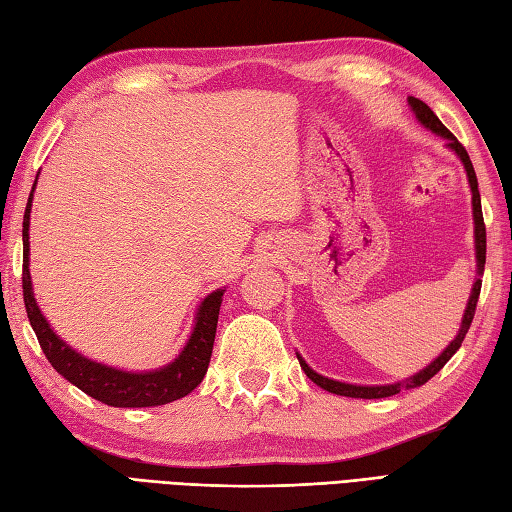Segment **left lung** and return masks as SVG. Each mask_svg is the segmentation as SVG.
Masks as SVG:
<instances>
[{
    "mask_svg": "<svg viewBox=\"0 0 512 512\" xmlns=\"http://www.w3.org/2000/svg\"><path fill=\"white\" fill-rule=\"evenodd\" d=\"M408 104L413 108V113L417 115L419 122H422L428 130H433L435 135L444 137L446 139V146L450 150H455L457 157L462 159V164L466 168V175H468V184H470V193H473V219H475V257H477V275L484 273V264H486V226H484V215H482V197H479V188H477V175H475V168L473 162H470V157L466 153V148L457 142V137L450 133V130L439 122V117L430 110L422 99L417 97H408ZM479 290H482V279H475L473 284V293H470L468 299V306L464 310V319H462V326L457 330V337L450 342L444 353L439 355L435 362H430L424 370H419L413 377H408L406 382H397V384H386V386H357V384H346V382H335V379H328L324 375L315 373L313 368H310L302 357L297 355L299 359V366H302L304 373L308 375L310 382H315L319 388L328 390V393L333 395H344V397H359V399H382V397H390V395H397L399 390L404 388H415V386H424L430 377H435L439 370L446 366V362L450 357H453L459 346H462L464 337L468 333L470 324H473V317H475V308H477V299H479Z\"/></svg>",
    "mask_w": 512,
    "mask_h": 512,
    "instance_id": "obj_1",
    "label": "left lung"
}]
</instances>
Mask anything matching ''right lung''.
I'll use <instances>...</instances> for the list:
<instances>
[{"mask_svg": "<svg viewBox=\"0 0 512 512\" xmlns=\"http://www.w3.org/2000/svg\"><path fill=\"white\" fill-rule=\"evenodd\" d=\"M37 184V179H35ZM35 190V186H33ZM33 190H30L26 213H24V304L28 313V322L33 326L37 342L42 346L46 359L59 375L66 377L70 384L84 390L97 402L115 406V408H146V406H164L175 402V399L186 397L190 390H195L208 370L210 355H213L215 333L219 306H222L224 288H217L210 293L197 308L195 328L190 333L188 342L182 353L177 355L175 362L164 368L148 370V373H128V370L110 368L106 364H97L93 359L84 357L82 353L70 348L64 339L55 335L46 317L39 310L33 284H30V268H28V226H30V206H33Z\"/></svg>", "mask_w": 512, "mask_h": 512, "instance_id": "right-lung-1", "label": "right lung"}]
</instances>
